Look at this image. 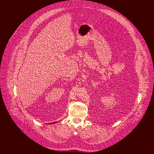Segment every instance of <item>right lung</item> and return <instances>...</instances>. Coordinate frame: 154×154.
Wrapping results in <instances>:
<instances>
[{
  "label": "right lung",
  "instance_id": "right-lung-1",
  "mask_svg": "<svg viewBox=\"0 0 154 154\" xmlns=\"http://www.w3.org/2000/svg\"><path fill=\"white\" fill-rule=\"evenodd\" d=\"M57 122H53V123H49L48 124H54V123H57Z\"/></svg>",
  "mask_w": 154,
  "mask_h": 154
}]
</instances>
